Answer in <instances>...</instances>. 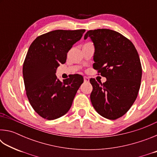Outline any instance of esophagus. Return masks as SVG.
<instances>
[{"mask_svg":"<svg viewBox=\"0 0 157 157\" xmlns=\"http://www.w3.org/2000/svg\"><path fill=\"white\" fill-rule=\"evenodd\" d=\"M84 81L85 82H89V78L85 76V77H84Z\"/></svg>","mask_w":157,"mask_h":157,"instance_id":"obj_1","label":"esophagus"}]
</instances>
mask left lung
I'll return each mask as SVG.
<instances>
[{
	"label": "left lung",
	"instance_id": "left-lung-1",
	"mask_svg": "<svg viewBox=\"0 0 157 157\" xmlns=\"http://www.w3.org/2000/svg\"><path fill=\"white\" fill-rule=\"evenodd\" d=\"M95 46L93 67L107 81L102 84L90 79V95L95 111L109 120L124 115L136 100L140 86L142 67L132 42L118 32L109 29L89 30ZM98 74V75H100Z\"/></svg>",
	"mask_w": 157,
	"mask_h": 157
}]
</instances>
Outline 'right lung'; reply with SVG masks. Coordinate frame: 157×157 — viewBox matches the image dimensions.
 Returning <instances> with one entry per match:
<instances>
[{
  "instance_id": "obj_1",
  "label": "right lung",
  "mask_w": 157,
  "mask_h": 157,
  "mask_svg": "<svg viewBox=\"0 0 157 157\" xmlns=\"http://www.w3.org/2000/svg\"><path fill=\"white\" fill-rule=\"evenodd\" d=\"M84 32L53 30L37 36L29 48L23 66L26 95L33 109L46 120H55L67 113L83 83V77L78 74L61 82L55 73Z\"/></svg>"
}]
</instances>
